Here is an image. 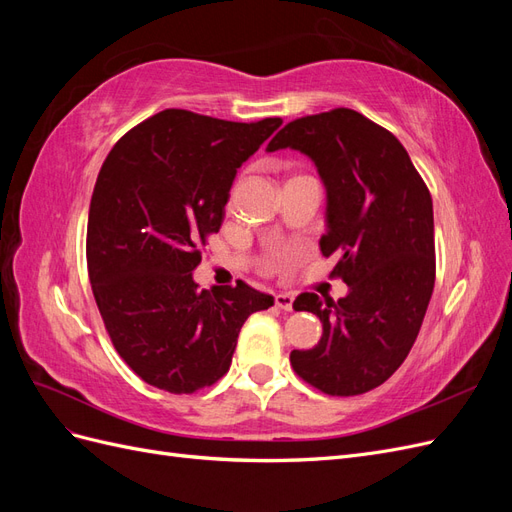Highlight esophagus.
I'll return each mask as SVG.
<instances>
[{
    "instance_id": "34e87169",
    "label": "esophagus",
    "mask_w": 512,
    "mask_h": 512,
    "mask_svg": "<svg viewBox=\"0 0 512 512\" xmlns=\"http://www.w3.org/2000/svg\"><path fill=\"white\" fill-rule=\"evenodd\" d=\"M275 305L284 309V312H292V305H294V294L290 292H280L275 294Z\"/></svg>"
}]
</instances>
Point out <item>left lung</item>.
I'll return each mask as SVG.
<instances>
[{
  "instance_id": "1",
  "label": "left lung",
  "mask_w": 512,
  "mask_h": 512,
  "mask_svg": "<svg viewBox=\"0 0 512 512\" xmlns=\"http://www.w3.org/2000/svg\"><path fill=\"white\" fill-rule=\"evenodd\" d=\"M314 162L327 192L320 252L335 256L344 299L303 292L294 309L322 322L312 350H292L297 374L327 395H361L389 380L416 342L436 282L433 205L397 138L350 108L290 121L267 151Z\"/></svg>"
}]
</instances>
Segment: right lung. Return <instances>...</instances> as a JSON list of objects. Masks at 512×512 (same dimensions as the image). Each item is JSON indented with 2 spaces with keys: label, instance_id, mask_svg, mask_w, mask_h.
Returning a JSON list of instances; mask_svg holds the SVG:
<instances>
[{
  "label": "right lung",
  "instance_id": "obj_1",
  "mask_svg": "<svg viewBox=\"0 0 512 512\" xmlns=\"http://www.w3.org/2000/svg\"><path fill=\"white\" fill-rule=\"evenodd\" d=\"M280 126L168 108L104 160L89 205V282L115 350L147 384L181 395L218 382L247 316L273 305L243 282L198 290L192 273L237 168Z\"/></svg>",
  "mask_w": 512,
  "mask_h": 512
}]
</instances>
